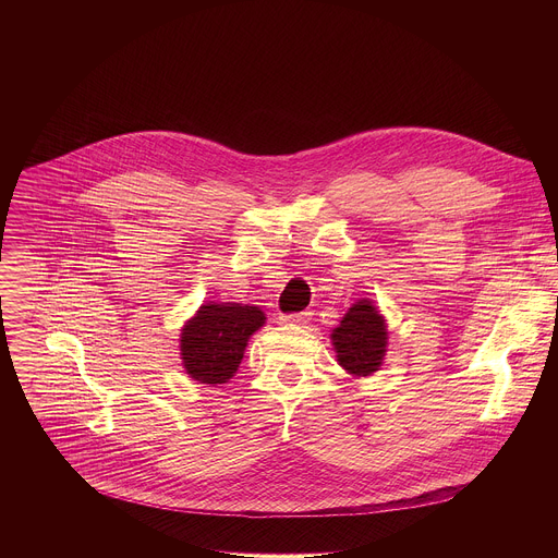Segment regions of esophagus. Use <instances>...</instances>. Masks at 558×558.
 Masks as SVG:
<instances>
[{"instance_id": "obj_1", "label": "esophagus", "mask_w": 558, "mask_h": 558, "mask_svg": "<svg viewBox=\"0 0 558 558\" xmlns=\"http://www.w3.org/2000/svg\"><path fill=\"white\" fill-rule=\"evenodd\" d=\"M312 319V314L310 312H301V314H290V316H281L279 322L281 324H296V326H303V324H307Z\"/></svg>"}]
</instances>
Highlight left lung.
I'll return each mask as SVG.
<instances>
[{
    "label": "left lung",
    "instance_id": "8db88e82",
    "mask_svg": "<svg viewBox=\"0 0 558 558\" xmlns=\"http://www.w3.org/2000/svg\"><path fill=\"white\" fill-rule=\"evenodd\" d=\"M330 343L337 363L354 378L376 374L387 356L389 328L387 319L372 299H359L330 330Z\"/></svg>",
    "mask_w": 558,
    "mask_h": 558
}]
</instances>
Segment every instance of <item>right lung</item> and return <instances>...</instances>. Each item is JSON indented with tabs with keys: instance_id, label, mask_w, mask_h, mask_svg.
I'll use <instances>...</instances> for the list:
<instances>
[{
	"instance_id": "obj_1",
	"label": "right lung",
	"mask_w": 558,
	"mask_h": 558,
	"mask_svg": "<svg viewBox=\"0 0 558 558\" xmlns=\"http://www.w3.org/2000/svg\"><path fill=\"white\" fill-rule=\"evenodd\" d=\"M266 324L257 305L202 303L180 330V359L189 378L219 387L239 372L246 343Z\"/></svg>"
}]
</instances>
